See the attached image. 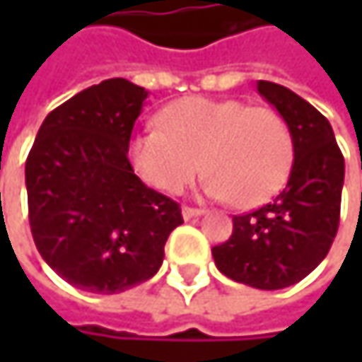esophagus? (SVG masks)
Wrapping results in <instances>:
<instances>
[{"mask_svg":"<svg viewBox=\"0 0 362 362\" xmlns=\"http://www.w3.org/2000/svg\"><path fill=\"white\" fill-rule=\"evenodd\" d=\"M205 211L203 209H197V207H182V218L184 220H190V218H199L203 216Z\"/></svg>","mask_w":362,"mask_h":362,"instance_id":"obj_1","label":"esophagus"}]
</instances>
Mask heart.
I'll return each instance as SVG.
<instances>
[{
	"mask_svg": "<svg viewBox=\"0 0 362 362\" xmlns=\"http://www.w3.org/2000/svg\"><path fill=\"white\" fill-rule=\"evenodd\" d=\"M129 161L140 180L170 194L182 192L203 168L209 199L253 207L287 180L293 136L276 110L194 96L161 110L159 127L136 134Z\"/></svg>",
	"mask_w": 362,
	"mask_h": 362,
	"instance_id": "b5f03b06",
	"label": "heart"
}]
</instances>
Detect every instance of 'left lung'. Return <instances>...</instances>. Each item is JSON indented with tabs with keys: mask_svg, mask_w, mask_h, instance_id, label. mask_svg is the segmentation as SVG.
Segmentation results:
<instances>
[{
	"mask_svg": "<svg viewBox=\"0 0 362 362\" xmlns=\"http://www.w3.org/2000/svg\"><path fill=\"white\" fill-rule=\"evenodd\" d=\"M257 92L287 121L293 165L285 188L264 207L233 218V235L211 250L228 279L255 289H283L308 276L339 226L344 157L331 123L291 90L257 81Z\"/></svg>",
	"mask_w": 362,
	"mask_h": 362,
	"instance_id": "left-lung-1",
	"label": "left lung"
}]
</instances>
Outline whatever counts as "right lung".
<instances>
[{"mask_svg": "<svg viewBox=\"0 0 362 362\" xmlns=\"http://www.w3.org/2000/svg\"><path fill=\"white\" fill-rule=\"evenodd\" d=\"M148 92L115 77L54 109L27 157L25 184L37 250L90 293L136 287L163 264L180 205L148 188L127 159Z\"/></svg>", "mask_w": 362, "mask_h": 362, "instance_id": "obj_1", "label": "right lung"}]
</instances>
